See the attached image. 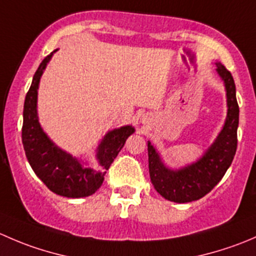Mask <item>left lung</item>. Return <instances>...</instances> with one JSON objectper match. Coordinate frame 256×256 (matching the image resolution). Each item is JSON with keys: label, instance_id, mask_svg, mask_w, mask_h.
<instances>
[{"label": "left lung", "instance_id": "obj_1", "mask_svg": "<svg viewBox=\"0 0 256 256\" xmlns=\"http://www.w3.org/2000/svg\"><path fill=\"white\" fill-rule=\"evenodd\" d=\"M216 72L226 84L228 116L223 130L204 156L186 168L172 171L162 164L151 142L148 141L147 144L148 171L152 184L162 197L171 202L187 203L204 197L223 178L236 156L239 124L236 84L230 72L222 63H216Z\"/></svg>", "mask_w": 256, "mask_h": 256}]
</instances>
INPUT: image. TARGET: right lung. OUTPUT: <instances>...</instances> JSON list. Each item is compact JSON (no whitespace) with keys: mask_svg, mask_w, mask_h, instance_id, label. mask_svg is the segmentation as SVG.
<instances>
[{"mask_svg":"<svg viewBox=\"0 0 256 256\" xmlns=\"http://www.w3.org/2000/svg\"><path fill=\"white\" fill-rule=\"evenodd\" d=\"M52 54L46 56L40 64L26 95L22 144L30 167L52 192L68 198L88 197L99 190L106 170L110 168L112 161L125 144L126 138L135 130L132 126H124L110 131L105 136L98 148V160L104 168L102 172L84 168L78 160L58 148L43 132L37 118L38 84Z\"/></svg>","mask_w":256,"mask_h":256,"instance_id":"obj_1","label":"right lung"}]
</instances>
